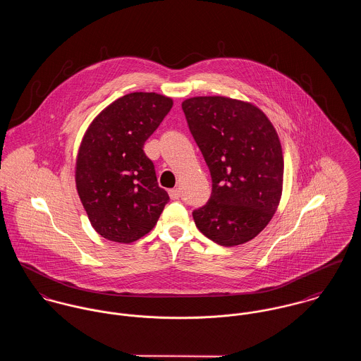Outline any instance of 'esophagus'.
<instances>
[{"label": "esophagus", "mask_w": 361, "mask_h": 361, "mask_svg": "<svg viewBox=\"0 0 361 361\" xmlns=\"http://www.w3.org/2000/svg\"><path fill=\"white\" fill-rule=\"evenodd\" d=\"M168 193H169V197L172 200H178L180 197V190L179 189H171Z\"/></svg>", "instance_id": "34e87169"}]
</instances>
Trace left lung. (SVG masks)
<instances>
[{"label":"left lung","instance_id":"obj_1","mask_svg":"<svg viewBox=\"0 0 361 361\" xmlns=\"http://www.w3.org/2000/svg\"><path fill=\"white\" fill-rule=\"evenodd\" d=\"M182 109L212 180L209 200L193 211L196 226L221 246L252 240L282 195L283 157L272 123L253 104L221 96L185 100Z\"/></svg>","mask_w":361,"mask_h":361}]
</instances>
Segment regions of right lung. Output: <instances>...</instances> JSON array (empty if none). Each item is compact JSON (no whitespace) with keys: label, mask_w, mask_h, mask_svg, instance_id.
Masks as SVG:
<instances>
[{"label":"right lung","mask_w":361,"mask_h":361,"mask_svg":"<svg viewBox=\"0 0 361 361\" xmlns=\"http://www.w3.org/2000/svg\"><path fill=\"white\" fill-rule=\"evenodd\" d=\"M169 97L130 93L89 126L76 161V188L92 226L103 238L132 243L154 228L169 202L143 152L172 108Z\"/></svg>","instance_id":"1"}]
</instances>
